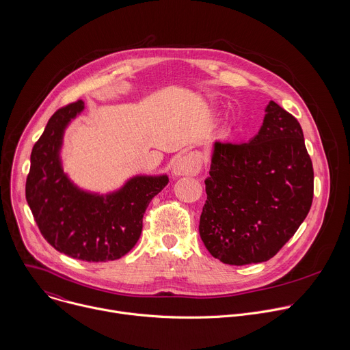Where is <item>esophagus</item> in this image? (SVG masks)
<instances>
[{
    "label": "esophagus",
    "mask_w": 350,
    "mask_h": 350,
    "mask_svg": "<svg viewBox=\"0 0 350 350\" xmlns=\"http://www.w3.org/2000/svg\"><path fill=\"white\" fill-rule=\"evenodd\" d=\"M201 170V158L198 154H184L173 162V173L176 176H196Z\"/></svg>",
    "instance_id": "34e87169"
}]
</instances>
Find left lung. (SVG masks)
I'll list each match as a JSON object with an SVG mask.
<instances>
[{
    "label": "left lung",
    "instance_id": "obj_1",
    "mask_svg": "<svg viewBox=\"0 0 350 350\" xmlns=\"http://www.w3.org/2000/svg\"><path fill=\"white\" fill-rule=\"evenodd\" d=\"M209 174L199 235L226 265L271 259L313 202L314 173L302 127L274 101L251 141L215 142Z\"/></svg>",
    "mask_w": 350,
    "mask_h": 350
}]
</instances>
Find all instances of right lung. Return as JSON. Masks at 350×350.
I'll list each match as a JSON object with an SVG mask.
<instances>
[{
  "label": "right lung",
  "instance_id": "obj_1",
  "mask_svg": "<svg viewBox=\"0 0 350 350\" xmlns=\"http://www.w3.org/2000/svg\"><path fill=\"white\" fill-rule=\"evenodd\" d=\"M83 109L79 99L48 120L31 151L26 201L41 235L57 251L79 260L109 262L134 247L149 202L169 178L138 176L107 196L75 187L62 170L59 149L65 127Z\"/></svg>",
  "mask_w": 350,
  "mask_h": 350
}]
</instances>
